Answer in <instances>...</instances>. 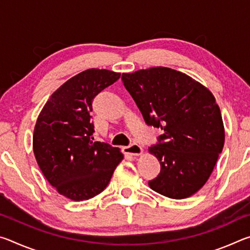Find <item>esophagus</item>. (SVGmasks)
I'll return each mask as SVG.
<instances>
[{
  "mask_svg": "<svg viewBox=\"0 0 250 250\" xmlns=\"http://www.w3.org/2000/svg\"><path fill=\"white\" fill-rule=\"evenodd\" d=\"M122 151L125 154H131V155H141L142 154V147L139 145H135V143H132L128 146H124L122 147Z\"/></svg>",
  "mask_w": 250,
  "mask_h": 250,
  "instance_id": "obj_1",
  "label": "esophagus"
}]
</instances>
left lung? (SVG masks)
<instances>
[{"instance_id":"left-lung-1","label":"left lung","mask_w":250,"mask_h":250,"mask_svg":"<svg viewBox=\"0 0 250 250\" xmlns=\"http://www.w3.org/2000/svg\"><path fill=\"white\" fill-rule=\"evenodd\" d=\"M146 125L163 130L149 147L161 171L149 186L174 200L192 196L203 188L225 142V130L213 94L189 76L167 67L122 74Z\"/></svg>"}]
</instances>
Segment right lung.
I'll return each instance as SVG.
<instances>
[{"label":"right lung","instance_id":"obj_1","mask_svg":"<svg viewBox=\"0 0 250 250\" xmlns=\"http://www.w3.org/2000/svg\"><path fill=\"white\" fill-rule=\"evenodd\" d=\"M120 73L87 69L62 83L37 118L33 151L49 184L61 195L86 201L109 184L124 154L119 147L94 141L92 100L116 83Z\"/></svg>","mask_w":250,"mask_h":250}]
</instances>
